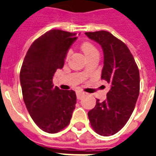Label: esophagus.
<instances>
[{
    "label": "esophagus",
    "mask_w": 156,
    "mask_h": 156,
    "mask_svg": "<svg viewBox=\"0 0 156 156\" xmlns=\"http://www.w3.org/2000/svg\"><path fill=\"white\" fill-rule=\"evenodd\" d=\"M84 96H85V94H84V92H81V91L76 92L77 99H82V98H83Z\"/></svg>",
    "instance_id": "34e87169"
}]
</instances>
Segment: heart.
<instances>
[{"label":"heart","instance_id":"heart-1","mask_svg":"<svg viewBox=\"0 0 156 156\" xmlns=\"http://www.w3.org/2000/svg\"><path fill=\"white\" fill-rule=\"evenodd\" d=\"M80 48H81L82 51L84 52V55H85L87 58H88L89 56H90V55L94 54V53L98 52L96 47L92 44L91 42H89V41L82 42L81 44H80ZM70 54H71V50H69V51L67 52V57L69 56Z\"/></svg>","mask_w":156,"mask_h":156}]
</instances>
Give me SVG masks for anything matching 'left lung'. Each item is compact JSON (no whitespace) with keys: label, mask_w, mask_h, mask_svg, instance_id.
Wrapping results in <instances>:
<instances>
[{"label":"left lung","mask_w":156,"mask_h":156,"mask_svg":"<svg viewBox=\"0 0 156 156\" xmlns=\"http://www.w3.org/2000/svg\"><path fill=\"white\" fill-rule=\"evenodd\" d=\"M97 41L104 54L102 79L111 84L107 100L98 99L88 113L90 124L102 136L114 135L129 119L140 91L139 70L128 46L107 31L85 32Z\"/></svg>","instance_id":"8db88e82"}]
</instances>
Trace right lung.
Here are the masks:
<instances>
[{
  "label": "right lung",
  "instance_id": "add662e5",
  "mask_svg": "<svg viewBox=\"0 0 156 156\" xmlns=\"http://www.w3.org/2000/svg\"><path fill=\"white\" fill-rule=\"evenodd\" d=\"M76 35L58 29L45 32L31 44L20 70L27 109L37 126L49 133L67 127L76 103L73 90H62L53 84L54 73L63 67Z\"/></svg>",
  "mask_w": 156,
  "mask_h": 156
}]
</instances>
